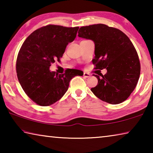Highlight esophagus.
Returning a JSON list of instances; mask_svg holds the SVG:
<instances>
[{
	"mask_svg": "<svg viewBox=\"0 0 153 153\" xmlns=\"http://www.w3.org/2000/svg\"><path fill=\"white\" fill-rule=\"evenodd\" d=\"M90 76V74L89 73H87V72H84V77H89Z\"/></svg>",
	"mask_w": 153,
	"mask_h": 153,
	"instance_id": "esophagus-1",
	"label": "esophagus"
}]
</instances>
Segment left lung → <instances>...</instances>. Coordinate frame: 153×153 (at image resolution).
<instances>
[{
  "label": "left lung",
  "instance_id": "8db88e82",
  "mask_svg": "<svg viewBox=\"0 0 153 153\" xmlns=\"http://www.w3.org/2000/svg\"><path fill=\"white\" fill-rule=\"evenodd\" d=\"M78 36L94 42V69L107 70L101 77L93 75L98 84L91 91L109 104L125 101L135 89L140 74L138 53L129 38L117 28L101 24L81 27Z\"/></svg>",
  "mask_w": 153,
  "mask_h": 153
}]
</instances>
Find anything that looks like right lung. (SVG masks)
<instances>
[{
	"instance_id": "right-lung-1",
	"label": "right lung",
	"mask_w": 153,
	"mask_h": 153,
	"mask_svg": "<svg viewBox=\"0 0 153 153\" xmlns=\"http://www.w3.org/2000/svg\"><path fill=\"white\" fill-rule=\"evenodd\" d=\"M78 29L48 25L35 30L23 43L17 58V78L25 94L37 105L45 107L58 101L68 90L70 80L84 74L76 69H67L63 74L49 69L56 59L60 61Z\"/></svg>"
}]
</instances>
